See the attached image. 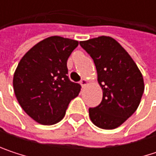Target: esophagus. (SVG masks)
I'll list each match as a JSON object with an SVG mask.
<instances>
[{"label":"esophagus","instance_id":"34e87169","mask_svg":"<svg viewBox=\"0 0 156 156\" xmlns=\"http://www.w3.org/2000/svg\"><path fill=\"white\" fill-rule=\"evenodd\" d=\"M87 83H88V81H87V79H86V78H83V79H81V81H80V85L82 86V87H85L87 85Z\"/></svg>","mask_w":156,"mask_h":156}]
</instances>
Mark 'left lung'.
<instances>
[{
	"label": "left lung",
	"mask_w": 156,
	"mask_h": 156,
	"mask_svg": "<svg viewBox=\"0 0 156 156\" xmlns=\"http://www.w3.org/2000/svg\"><path fill=\"white\" fill-rule=\"evenodd\" d=\"M93 58L98 81L103 90L101 103L88 109L92 123L102 129H115L137 109L144 90L138 67L115 39L100 36L80 41Z\"/></svg>",
	"instance_id": "8db88e82"
}]
</instances>
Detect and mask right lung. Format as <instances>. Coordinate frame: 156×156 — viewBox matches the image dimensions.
Listing matches in <instances>:
<instances>
[{"label": "right lung", "mask_w": 156, "mask_h": 156, "mask_svg": "<svg viewBox=\"0 0 156 156\" xmlns=\"http://www.w3.org/2000/svg\"><path fill=\"white\" fill-rule=\"evenodd\" d=\"M78 41L52 36L40 41L20 59L13 89L22 109L39 124L49 126L65 115L81 86L69 80L67 61Z\"/></svg>", "instance_id": "1"}]
</instances>
